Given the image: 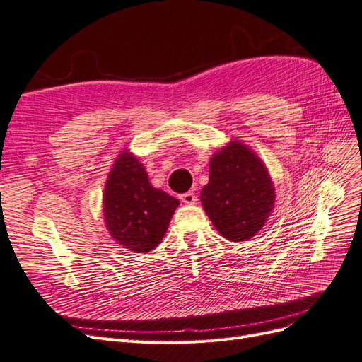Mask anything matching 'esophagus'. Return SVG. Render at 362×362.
Here are the masks:
<instances>
[{
	"label": "esophagus",
	"instance_id": "1",
	"mask_svg": "<svg viewBox=\"0 0 362 362\" xmlns=\"http://www.w3.org/2000/svg\"><path fill=\"white\" fill-rule=\"evenodd\" d=\"M180 199L184 204H194L196 202V194L193 192H185V193L180 194Z\"/></svg>",
	"mask_w": 362,
	"mask_h": 362
}]
</instances>
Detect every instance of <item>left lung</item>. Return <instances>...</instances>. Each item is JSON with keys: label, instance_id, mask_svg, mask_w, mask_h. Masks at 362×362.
Wrapping results in <instances>:
<instances>
[{"label": "left lung", "instance_id": "left-lung-1", "mask_svg": "<svg viewBox=\"0 0 362 362\" xmlns=\"http://www.w3.org/2000/svg\"><path fill=\"white\" fill-rule=\"evenodd\" d=\"M201 202L226 240L246 242L272 214L275 187L255 152L233 140L210 158V180L201 192Z\"/></svg>", "mask_w": 362, "mask_h": 362}]
</instances>
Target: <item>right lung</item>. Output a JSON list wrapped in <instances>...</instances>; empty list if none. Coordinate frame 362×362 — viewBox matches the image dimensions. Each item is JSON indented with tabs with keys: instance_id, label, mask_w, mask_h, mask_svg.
I'll return each instance as SVG.
<instances>
[{
	"instance_id": "obj_1",
	"label": "right lung",
	"mask_w": 362,
	"mask_h": 362,
	"mask_svg": "<svg viewBox=\"0 0 362 362\" xmlns=\"http://www.w3.org/2000/svg\"><path fill=\"white\" fill-rule=\"evenodd\" d=\"M178 205V199L152 187L144 164L131 152H120L104 189V222L120 246L137 254L156 249Z\"/></svg>"
}]
</instances>
